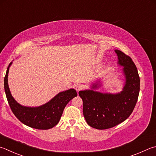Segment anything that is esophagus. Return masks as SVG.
I'll return each mask as SVG.
<instances>
[{
  "label": "esophagus",
  "instance_id": "34e87169",
  "mask_svg": "<svg viewBox=\"0 0 156 156\" xmlns=\"http://www.w3.org/2000/svg\"><path fill=\"white\" fill-rule=\"evenodd\" d=\"M83 89V86L81 84H76V90H77V91H79V90H80Z\"/></svg>",
  "mask_w": 156,
  "mask_h": 156
}]
</instances>
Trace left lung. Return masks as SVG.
<instances>
[{"mask_svg": "<svg viewBox=\"0 0 156 156\" xmlns=\"http://www.w3.org/2000/svg\"><path fill=\"white\" fill-rule=\"evenodd\" d=\"M118 64L123 66L126 78L122 91L118 93H102L93 89L79 91L83 101V115L88 125L98 129L111 128L127 119L136 104L140 91V77L132 59L115 50ZM100 84L94 83L92 89Z\"/></svg>", "mask_w": 156, "mask_h": 156, "instance_id": "obj_1", "label": "left lung"}]
</instances>
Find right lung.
<instances>
[{"mask_svg":"<svg viewBox=\"0 0 156 156\" xmlns=\"http://www.w3.org/2000/svg\"><path fill=\"white\" fill-rule=\"evenodd\" d=\"M11 63L8 66L5 76L4 87L8 103L14 115L24 125L33 128L48 129L57 125L65 107L77 96L76 90L71 89L59 93L48 102L39 107L22 106L14 100L8 85V73Z\"/></svg>","mask_w":156,"mask_h":156,"instance_id":"1","label":"right lung"}]
</instances>
